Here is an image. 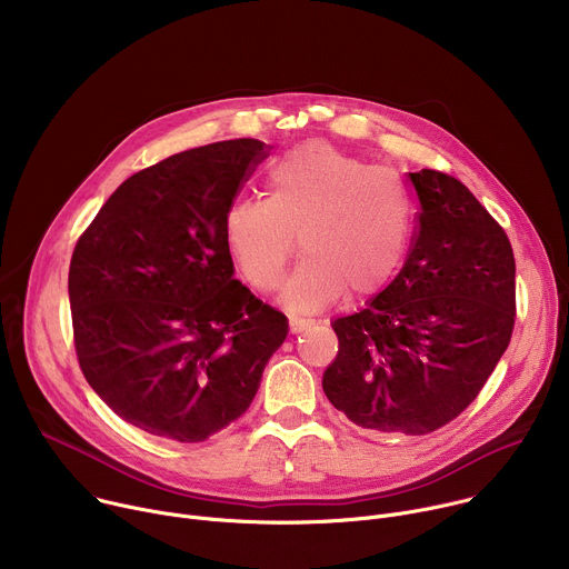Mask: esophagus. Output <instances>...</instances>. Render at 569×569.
Masks as SVG:
<instances>
[{
  "instance_id": "esophagus-1",
  "label": "esophagus",
  "mask_w": 569,
  "mask_h": 569,
  "mask_svg": "<svg viewBox=\"0 0 569 569\" xmlns=\"http://www.w3.org/2000/svg\"><path fill=\"white\" fill-rule=\"evenodd\" d=\"M310 319H303V317H290V333H303L306 329H310Z\"/></svg>"
}]
</instances>
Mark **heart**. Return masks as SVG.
Returning a JSON list of instances; mask_svg holds the SVG:
<instances>
[{"label": "heart", "mask_w": 569, "mask_h": 569, "mask_svg": "<svg viewBox=\"0 0 569 569\" xmlns=\"http://www.w3.org/2000/svg\"><path fill=\"white\" fill-rule=\"evenodd\" d=\"M412 193L385 167L329 141H306L268 173V198L236 200L224 213L227 248L246 281L272 290L297 250L306 257L281 288L295 312H317L345 292L380 295L410 250Z\"/></svg>", "instance_id": "1"}]
</instances>
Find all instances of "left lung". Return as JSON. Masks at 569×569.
I'll return each instance as SVG.
<instances>
[{
	"mask_svg": "<svg viewBox=\"0 0 569 569\" xmlns=\"http://www.w3.org/2000/svg\"><path fill=\"white\" fill-rule=\"evenodd\" d=\"M421 211L396 279L338 317L321 387L360 428L428 435L477 398L516 323V259L496 218L452 176L410 173Z\"/></svg>",
	"mask_w": 569,
	"mask_h": 569,
	"instance_id": "obj_1",
	"label": "left lung"
}]
</instances>
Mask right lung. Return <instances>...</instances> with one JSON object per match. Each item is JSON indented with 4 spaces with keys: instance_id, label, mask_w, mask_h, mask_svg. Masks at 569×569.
<instances>
[{
    "instance_id": "obj_1",
    "label": "right lung",
    "mask_w": 569,
    "mask_h": 569,
    "mask_svg": "<svg viewBox=\"0 0 569 569\" xmlns=\"http://www.w3.org/2000/svg\"><path fill=\"white\" fill-rule=\"evenodd\" d=\"M229 139L128 178L78 238L69 303L78 365L130 426L198 443L246 415L288 336L233 279L224 213L270 154Z\"/></svg>"
}]
</instances>
